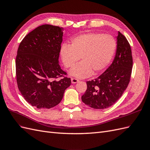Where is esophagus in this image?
<instances>
[{"label": "esophagus", "instance_id": "1", "mask_svg": "<svg viewBox=\"0 0 150 150\" xmlns=\"http://www.w3.org/2000/svg\"><path fill=\"white\" fill-rule=\"evenodd\" d=\"M71 83H76L79 82V80L77 79H75V78H71Z\"/></svg>", "mask_w": 150, "mask_h": 150}]
</instances>
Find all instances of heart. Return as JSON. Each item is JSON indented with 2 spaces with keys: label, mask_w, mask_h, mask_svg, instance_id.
<instances>
[{
  "label": "heart",
  "mask_w": 150,
  "mask_h": 150,
  "mask_svg": "<svg viewBox=\"0 0 150 150\" xmlns=\"http://www.w3.org/2000/svg\"><path fill=\"white\" fill-rule=\"evenodd\" d=\"M116 47V41L111 35L90 33L73 38L71 45L63 44L60 55L67 68L74 67L81 57L82 62L72 68L70 74L85 78L103 71L112 59Z\"/></svg>",
  "instance_id": "heart-1"
}]
</instances>
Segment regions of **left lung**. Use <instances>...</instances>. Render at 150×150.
<instances>
[{
	"instance_id": "obj_1",
	"label": "left lung",
	"mask_w": 150,
	"mask_h": 150,
	"mask_svg": "<svg viewBox=\"0 0 150 150\" xmlns=\"http://www.w3.org/2000/svg\"><path fill=\"white\" fill-rule=\"evenodd\" d=\"M117 40L116 54L112 64L99 77L87 82V88L82 100L92 108L104 109L112 105L129 83L132 68L131 46L119 31Z\"/></svg>"
}]
</instances>
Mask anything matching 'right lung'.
Returning a JSON list of instances; mask_svg holds the SVG:
<instances>
[{"label": "right lung", "mask_w": 150, "mask_h": 150, "mask_svg": "<svg viewBox=\"0 0 150 150\" xmlns=\"http://www.w3.org/2000/svg\"><path fill=\"white\" fill-rule=\"evenodd\" d=\"M62 36V28L44 24L28 33L19 46L16 59L18 87L24 99L38 109L58 105L71 85L70 78L58 64Z\"/></svg>", "instance_id": "obj_1"}]
</instances>
